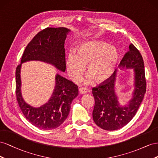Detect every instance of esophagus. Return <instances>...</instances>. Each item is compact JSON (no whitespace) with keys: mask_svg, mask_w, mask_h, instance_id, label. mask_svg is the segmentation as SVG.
Returning <instances> with one entry per match:
<instances>
[{"mask_svg":"<svg viewBox=\"0 0 158 158\" xmlns=\"http://www.w3.org/2000/svg\"><path fill=\"white\" fill-rule=\"evenodd\" d=\"M79 93H80L81 94H85V93H87L89 91H88V89H87V88L81 87V88H79Z\"/></svg>","mask_w":158,"mask_h":158,"instance_id":"obj_1","label":"esophagus"}]
</instances>
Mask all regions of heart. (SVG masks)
<instances>
[{"label": "heart", "mask_w": 158, "mask_h": 158, "mask_svg": "<svg viewBox=\"0 0 158 158\" xmlns=\"http://www.w3.org/2000/svg\"><path fill=\"white\" fill-rule=\"evenodd\" d=\"M118 58L116 49L106 42H85L78 47L77 53L69 52L66 61L67 73L72 80L79 82L87 65L89 74L85 79V83H90L94 79L98 83L105 82L114 73Z\"/></svg>", "instance_id": "1"}]
</instances>
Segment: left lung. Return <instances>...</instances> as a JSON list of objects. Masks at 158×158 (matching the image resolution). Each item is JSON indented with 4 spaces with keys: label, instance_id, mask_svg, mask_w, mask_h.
<instances>
[{
    "label": "left lung",
    "instance_id": "left-lung-1",
    "mask_svg": "<svg viewBox=\"0 0 158 158\" xmlns=\"http://www.w3.org/2000/svg\"><path fill=\"white\" fill-rule=\"evenodd\" d=\"M120 65L134 70L135 89L133 98L127 106H120L117 100L114 89L115 71L109 80L92 89L95 101L93 118L98 127L106 130H118L127 125L136 114L146 91L143 58L132 44L129 46V50L125 53Z\"/></svg>",
    "mask_w": 158,
    "mask_h": 158
}]
</instances>
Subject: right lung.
Returning a JSON list of instances; mask_svg holds the SVG:
<instances>
[{
  "mask_svg": "<svg viewBox=\"0 0 158 158\" xmlns=\"http://www.w3.org/2000/svg\"><path fill=\"white\" fill-rule=\"evenodd\" d=\"M65 28H46L35 35L27 45L22 56L21 64L16 70V96L22 113L30 123L42 130L56 128L64 123L69 113L72 101L78 95V87L69 80L57 74L56 87L46 104L39 108L30 106L22 97L20 68L22 63L38 60L49 63L61 71H65L67 34Z\"/></svg>",
  "mask_w": 158,
  "mask_h": 158,
  "instance_id": "add662e5",
  "label": "right lung"
}]
</instances>
